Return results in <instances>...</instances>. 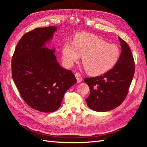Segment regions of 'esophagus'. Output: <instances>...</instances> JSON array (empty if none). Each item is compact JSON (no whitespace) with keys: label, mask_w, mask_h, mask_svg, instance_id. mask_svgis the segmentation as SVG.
<instances>
[{"label":"esophagus","mask_w":147,"mask_h":147,"mask_svg":"<svg viewBox=\"0 0 147 147\" xmlns=\"http://www.w3.org/2000/svg\"><path fill=\"white\" fill-rule=\"evenodd\" d=\"M75 77L77 78V83H80L82 81V77L80 75L79 73H76L75 74Z\"/></svg>","instance_id":"34e87169"}]
</instances>
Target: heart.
I'll return each instance as SVG.
<instances>
[{
	"label": "heart",
	"mask_w": 147,
	"mask_h": 147,
	"mask_svg": "<svg viewBox=\"0 0 147 147\" xmlns=\"http://www.w3.org/2000/svg\"><path fill=\"white\" fill-rule=\"evenodd\" d=\"M120 55L117 45L86 33L75 35L73 42H65L61 49L62 60L65 66L71 67L82 57L86 72L92 76L102 75L112 69Z\"/></svg>",
	"instance_id": "b5f03b06"
}]
</instances>
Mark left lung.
I'll return each instance as SVG.
<instances>
[{"label":"left lung","instance_id":"obj_1","mask_svg":"<svg viewBox=\"0 0 147 147\" xmlns=\"http://www.w3.org/2000/svg\"><path fill=\"white\" fill-rule=\"evenodd\" d=\"M121 52L114 67L100 76L85 78L90 94L88 107L96 112H107L117 108L125 99L134 75V61L131 49L119 37Z\"/></svg>","mask_w":147,"mask_h":147}]
</instances>
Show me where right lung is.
<instances>
[{
	"mask_svg": "<svg viewBox=\"0 0 147 147\" xmlns=\"http://www.w3.org/2000/svg\"><path fill=\"white\" fill-rule=\"evenodd\" d=\"M57 30L50 26L26 33L11 61L12 78L21 97L31 108L45 113L58 109L65 92L77 82L72 71L57 61L55 49L45 47Z\"/></svg>",
	"mask_w": 147,
	"mask_h": 147,
	"instance_id": "obj_1",
	"label": "right lung"
}]
</instances>
